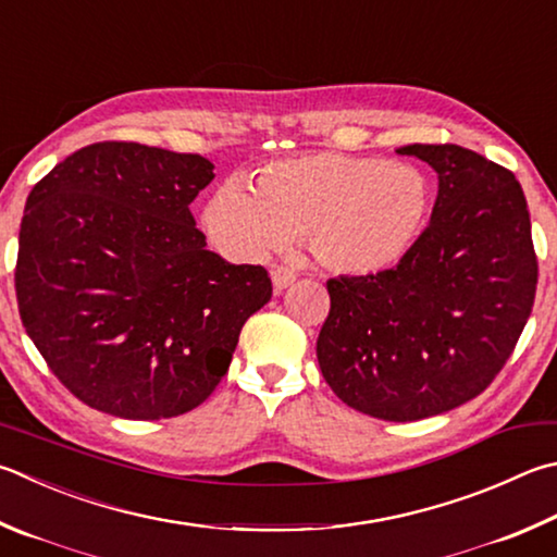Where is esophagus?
<instances>
[{"mask_svg": "<svg viewBox=\"0 0 557 557\" xmlns=\"http://www.w3.org/2000/svg\"><path fill=\"white\" fill-rule=\"evenodd\" d=\"M272 277V287H275V292H285L287 287H292L297 282V275L287 268H275L270 272Z\"/></svg>", "mask_w": 557, "mask_h": 557, "instance_id": "34e87169", "label": "esophagus"}]
</instances>
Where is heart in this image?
Masks as SVG:
<instances>
[{
    "instance_id": "obj_1",
    "label": "heart",
    "mask_w": 557,
    "mask_h": 557,
    "mask_svg": "<svg viewBox=\"0 0 557 557\" xmlns=\"http://www.w3.org/2000/svg\"><path fill=\"white\" fill-rule=\"evenodd\" d=\"M431 209L433 187L419 168L319 150L272 160L252 185L221 182L201 221L231 260H262L299 234L319 265L362 277L397 268L417 248Z\"/></svg>"
}]
</instances>
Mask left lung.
<instances>
[{
    "mask_svg": "<svg viewBox=\"0 0 557 557\" xmlns=\"http://www.w3.org/2000/svg\"><path fill=\"white\" fill-rule=\"evenodd\" d=\"M397 153L436 170L429 228L397 268L329 280L317 358L348 407L419 421L487 389L531 317L539 262L509 170L453 144Z\"/></svg>",
    "mask_w": 557,
    "mask_h": 557,
    "instance_id": "obj_1",
    "label": "left lung"
}]
</instances>
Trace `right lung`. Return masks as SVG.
Returning a JSON list of instances; mask_svg holds the SVG:
<instances>
[{
    "instance_id": "1",
    "label": "right lung",
    "mask_w": 557,
    "mask_h": 557,
    "mask_svg": "<svg viewBox=\"0 0 557 557\" xmlns=\"http://www.w3.org/2000/svg\"><path fill=\"white\" fill-rule=\"evenodd\" d=\"M201 156L92 144L26 199L16 258L24 329L87 407L156 421L199 407L272 297L268 270L207 250L189 205Z\"/></svg>"
}]
</instances>
